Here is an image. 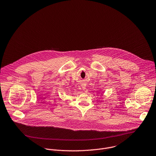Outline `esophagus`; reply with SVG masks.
<instances>
[{"label": "esophagus", "instance_id": "34e87169", "mask_svg": "<svg viewBox=\"0 0 156 156\" xmlns=\"http://www.w3.org/2000/svg\"><path fill=\"white\" fill-rule=\"evenodd\" d=\"M82 88H83V89H85L86 87L84 86H82Z\"/></svg>", "mask_w": 156, "mask_h": 156}]
</instances>
